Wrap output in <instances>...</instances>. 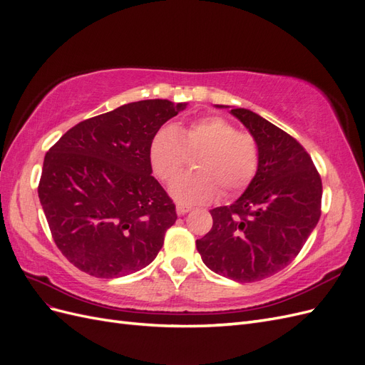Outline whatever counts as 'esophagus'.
<instances>
[{
	"mask_svg": "<svg viewBox=\"0 0 365 365\" xmlns=\"http://www.w3.org/2000/svg\"><path fill=\"white\" fill-rule=\"evenodd\" d=\"M192 210V207H189V205H182V204H178L176 205V213H178L180 216H182V215H187Z\"/></svg>",
	"mask_w": 365,
	"mask_h": 365,
	"instance_id": "esophagus-1",
	"label": "esophagus"
}]
</instances>
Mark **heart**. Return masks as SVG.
Listing matches in <instances>:
<instances>
[{
  "mask_svg": "<svg viewBox=\"0 0 365 365\" xmlns=\"http://www.w3.org/2000/svg\"><path fill=\"white\" fill-rule=\"evenodd\" d=\"M189 155H196V172L178 176L170 185L173 200L185 205L210 202L219 187L227 196L242 192L259 168L256 140L217 115L164 126L150 141L149 161L161 181H172Z\"/></svg>",
  "mask_w": 365,
  "mask_h": 365,
  "instance_id": "b5f03b06",
  "label": "heart"
}]
</instances>
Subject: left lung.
<instances>
[{
    "label": "left lung",
    "instance_id": "left-lung-1",
    "mask_svg": "<svg viewBox=\"0 0 365 365\" xmlns=\"http://www.w3.org/2000/svg\"><path fill=\"white\" fill-rule=\"evenodd\" d=\"M230 113L256 140L259 168L237 201L210 210L213 227L196 240V248L213 272L250 283L274 275L297 257L322 215L323 185L295 138L250 109L231 108Z\"/></svg>",
    "mask_w": 365,
    "mask_h": 365
}]
</instances>
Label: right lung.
<instances>
[{
    "mask_svg": "<svg viewBox=\"0 0 365 365\" xmlns=\"http://www.w3.org/2000/svg\"><path fill=\"white\" fill-rule=\"evenodd\" d=\"M187 103L140 101L65 132L43 158L39 201L61 252L98 279L137 272L157 257L176 220L153 178L149 146Z\"/></svg>",
    "mask_w": 365,
    "mask_h": 365,
    "instance_id": "add662e5",
    "label": "right lung"
}]
</instances>
